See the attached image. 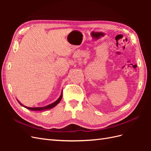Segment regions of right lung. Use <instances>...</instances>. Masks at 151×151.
<instances>
[{
	"label": "right lung",
	"instance_id": "obj_1",
	"mask_svg": "<svg viewBox=\"0 0 151 151\" xmlns=\"http://www.w3.org/2000/svg\"><path fill=\"white\" fill-rule=\"evenodd\" d=\"M62 98V94L60 95V98H59L56 101H55L54 103H52V104H50L48 105V106H43V107H36V108H30V107H27V106H24V105H22L21 103H19V101H18V102H19V103L21 105V106L25 107V108H27V109H30V110H35V111H42V110H44V109H50V108H53L54 106H55L56 105H57V104H58V103L60 101V100H61Z\"/></svg>",
	"mask_w": 151,
	"mask_h": 151
}]
</instances>
